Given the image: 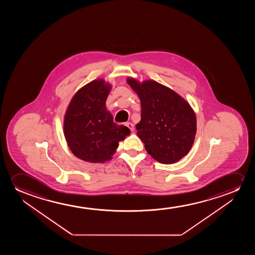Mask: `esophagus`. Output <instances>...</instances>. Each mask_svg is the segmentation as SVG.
I'll return each mask as SVG.
<instances>
[{"instance_id": "1", "label": "esophagus", "mask_w": 255, "mask_h": 255, "mask_svg": "<svg viewBox=\"0 0 255 255\" xmlns=\"http://www.w3.org/2000/svg\"><path fill=\"white\" fill-rule=\"evenodd\" d=\"M126 126H127L131 131L134 130V125H133L132 123H126Z\"/></svg>"}]
</instances>
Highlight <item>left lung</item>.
Segmentation results:
<instances>
[{
    "label": "left lung",
    "mask_w": 255,
    "mask_h": 255,
    "mask_svg": "<svg viewBox=\"0 0 255 255\" xmlns=\"http://www.w3.org/2000/svg\"><path fill=\"white\" fill-rule=\"evenodd\" d=\"M141 102L137 136L145 150L161 164H174L185 157L195 139L197 120L191 105L170 88L156 81L127 79Z\"/></svg>",
    "instance_id": "obj_1"
}]
</instances>
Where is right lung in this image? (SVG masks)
Instances as JSON below:
<instances>
[{
	"instance_id": "add662e5",
	"label": "right lung",
	"mask_w": 255,
	"mask_h": 255,
	"mask_svg": "<svg viewBox=\"0 0 255 255\" xmlns=\"http://www.w3.org/2000/svg\"><path fill=\"white\" fill-rule=\"evenodd\" d=\"M112 85L91 81L77 91L67 108L63 133L76 157L91 163L111 160L119 142L129 136L128 127L118 126L106 109Z\"/></svg>"
}]
</instances>
